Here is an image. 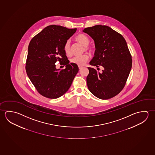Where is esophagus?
<instances>
[{"label":"esophagus","instance_id":"1","mask_svg":"<svg viewBox=\"0 0 155 155\" xmlns=\"http://www.w3.org/2000/svg\"><path fill=\"white\" fill-rule=\"evenodd\" d=\"M78 68H79V70H81V69H82V68H83V66H78Z\"/></svg>","mask_w":155,"mask_h":155}]
</instances>
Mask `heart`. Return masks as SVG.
<instances>
[{
    "instance_id": "b5f03b06",
    "label": "heart",
    "mask_w": 155,
    "mask_h": 155,
    "mask_svg": "<svg viewBox=\"0 0 155 155\" xmlns=\"http://www.w3.org/2000/svg\"><path fill=\"white\" fill-rule=\"evenodd\" d=\"M76 41H78L79 43L84 46V49L85 50H89L91 51L92 49L87 47L90 43V39L86 35L84 34H79L76 37ZM64 51L67 56H70L71 54V50H70V41H67L64 45ZM89 59V56L86 54H84L81 56H76L70 59V62L71 63L76 64L79 66L83 65Z\"/></svg>"
}]
</instances>
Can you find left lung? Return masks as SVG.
I'll return each mask as SVG.
<instances>
[{"label": "left lung", "mask_w": 155, "mask_h": 155, "mask_svg": "<svg viewBox=\"0 0 155 155\" xmlns=\"http://www.w3.org/2000/svg\"><path fill=\"white\" fill-rule=\"evenodd\" d=\"M94 41V57L90 64L103 69L101 73L88 68L89 91L99 99L111 98L124 88L132 67V58L123 36L106 25H98L83 31Z\"/></svg>", "instance_id": "8db88e82"}]
</instances>
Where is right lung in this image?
Instances as JSON below:
<instances>
[{"mask_svg": "<svg viewBox=\"0 0 155 155\" xmlns=\"http://www.w3.org/2000/svg\"><path fill=\"white\" fill-rule=\"evenodd\" d=\"M76 30L60 25L48 26L28 45L26 74L38 92L46 98L56 99L63 96L78 72L77 65L69 64L63 49L64 44ZM58 61L66 65L65 69L56 68Z\"/></svg>", "mask_w": 155, "mask_h": 155, "instance_id": "obj_1", "label": "right lung"}]
</instances>
